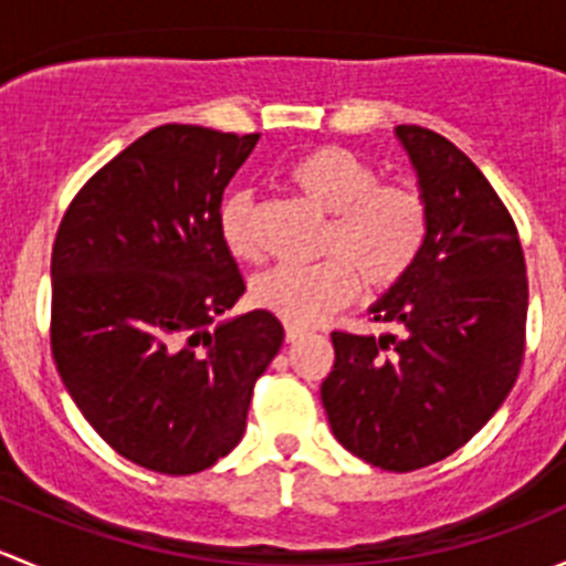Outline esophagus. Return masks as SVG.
<instances>
[{
	"label": "esophagus",
	"mask_w": 566,
	"mask_h": 566,
	"mask_svg": "<svg viewBox=\"0 0 566 566\" xmlns=\"http://www.w3.org/2000/svg\"><path fill=\"white\" fill-rule=\"evenodd\" d=\"M301 336H306V328H301V325H293V323L284 325V339H287V342H298Z\"/></svg>",
	"instance_id": "34e87169"
}]
</instances>
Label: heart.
<instances>
[{"label":"heart","mask_w":566,"mask_h":566,"mask_svg":"<svg viewBox=\"0 0 566 566\" xmlns=\"http://www.w3.org/2000/svg\"><path fill=\"white\" fill-rule=\"evenodd\" d=\"M287 182L312 208L328 216L312 265H276L251 282V301L287 323L310 325L334 315L358 293L397 287L416 268L430 208L413 182H380L378 169L345 147H315L287 167ZM256 193L235 188L219 202L216 224L235 260L262 256Z\"/></svg>","instance_id":"b5f03b06"}]
</instances>
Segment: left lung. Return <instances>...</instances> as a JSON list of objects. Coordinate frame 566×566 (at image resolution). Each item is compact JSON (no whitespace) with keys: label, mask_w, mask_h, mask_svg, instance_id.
<instances>
[{"label":"left lung","mask_w":566,"mask_h":566,"mask_svg":"<svg viewBox=\"0 0 566 566\" xmlns=\"http://www.w3.org/2000/svg\"><path fill=\"white\" fill-rule=\"evenodd\" d=\"M430 235L413 271L373 306L384 336L334 331L319 386L336 441L384 471L458 452L499 410L526 353L528 279L521 235L476 164L447 136L397 125Z\"/></svg>","instance_id":"obj_1"}]
</instances>
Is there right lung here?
<instances>
[{"label": "right lung", "mask_w": 566, "mask_h": 566, "mask_svg": "<svg viewBox=\"0 0 566 566\" xmlns=\"http://www.w3.org/2000/svg\"><path fill=\"white\" fill-rule=\"evenodd\" d=\"M260 134L158 125L90 177L51 251V356L93 430L147 471L230 454L284 342L271 312L210 328L247 284L219 202Z\"/></svg>", "instance_id": "right-lung-1"}]
</instances>
